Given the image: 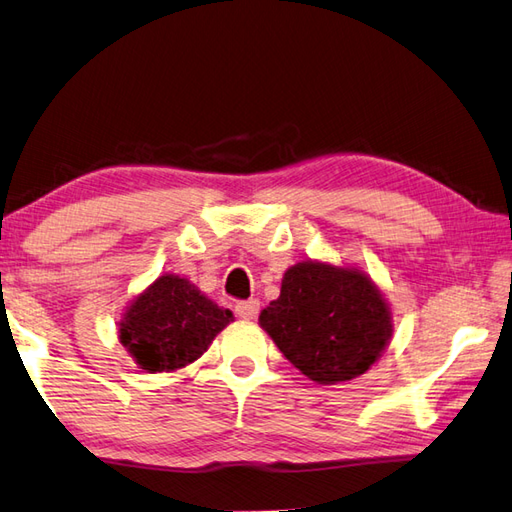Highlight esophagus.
I'll use <instances>...</instances> for the list:
<instances>
[{"instance_id": "1", "label": "esophagus", "mask_w": 512, "mask_h": 512, "mask_svg": "<svg viewBox=\"0 0 512 512\" xmlns=\"http://www.w3.org/2000/svg\"><path fill=\"white\" fill-rule=\"evenodd\" d=\"M235 314L244 320H253L259 314V301L248 299V301H237L235 303Z\"/></svg>"}]
</instances>
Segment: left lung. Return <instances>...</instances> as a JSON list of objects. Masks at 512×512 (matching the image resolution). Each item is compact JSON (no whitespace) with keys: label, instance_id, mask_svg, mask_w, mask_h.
<instances>
[{"label":"left lung","instance_id":"obj_1","mask_svg":"<svg viewBox=\"0 0 512 512\" xmlns=\"http://www.w3.org/2000/svg\"><path fill=\"white\" fill-rule=\"evenodd\" d=\"M279 351L316 384L366 373L392 336L390 307L364 272L303 261L259 316Z\"/></svg>","mask_w":512,"mask_h":512}]
</instances>
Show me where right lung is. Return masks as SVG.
Returning a JSON list of instances; mask_svg holds the SVG:
<instances>
[{
    "mask_svg": "<svg viewBox=\"0 0 512 512\" xmlns=\"http://www.w3.org/2000/svg\"><path fill=\"white\" fill-rule=\"evenodd\" d=\"M231 320L194 283L163 275L128 307L120 340L144 371H176L198 360Z\"/></svg>",
    "mask_w": 512,
    "mask_h": 512,
    "instance_id": "1",
    "label": "right lung"
}]
</instances>
